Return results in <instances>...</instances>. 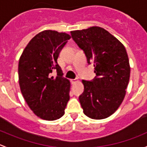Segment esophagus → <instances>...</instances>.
I'll return each instance as SVG.
<instances>
[{"instance_id":"1","label":"esophagus","mask_w":147,"mask_h":147,"mask_svg":"<svg viewBox=\"0 0 147 147\" xmlns=\"http://www.w3.org/2000/svg\"><path fill=\"white\" fill-rule=\"evenodd\" d=\"M71 83L72 84H76V83H77L78 81V78H75V79H71Z\"/></svg>"}]
</instances>
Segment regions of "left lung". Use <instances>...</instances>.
Segmentation results:
<instances>
[{
	"label": "left lung",
	"mask_w": 147,
	"mask_h": 147,
	"mask_svg": "<svg viewBox=\"0 0 147 147\" xmlns=\"http://www.w3.org/2000/svg\"><path fill=\"white\" fill-rule=\"evenodd\" d=\"M76 43L84 51L88 63H93L97 76L82 80L84 91L79 97L84 113L101 119L113 115L123 101L129 81L130 66L125 47L100 27L71 32Z\"/></svg>",
	"instance_id": "1"
}]
</instances>
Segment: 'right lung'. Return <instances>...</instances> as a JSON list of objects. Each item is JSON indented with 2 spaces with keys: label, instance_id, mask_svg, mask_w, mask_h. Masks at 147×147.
I'll list each match as a JSON object with an SVG mask.
<instances>
[{
  "label": "right lung",
  "instance_id": "obj_1",
  "mask_svg": "<svg viewBox=\"0 0 147 147\" xmlns=\"http://www.w3.org/2000/svg\"><path fill=\"white\" fill-rule=\"evenodd\" d=\"M70 39L67 33L44 30L30 41L20 57L21 93L29 107L41 119L56 120L64 115L71 84L62 76L57 59ZM54 70L57 72L55 78L51 76Z\"/></svg>",
  "mask_w": 147,
  "mask_h": 147
}]
</instances>
